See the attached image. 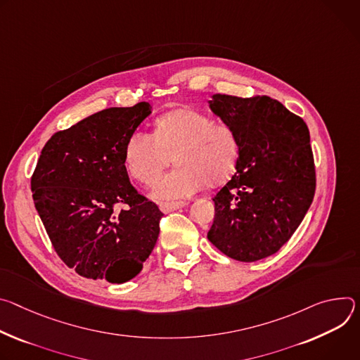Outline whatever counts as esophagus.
Returning <instances> with one entry per match:
<instances>
[{"mask_svg": "<svg viewBox=\"0 0 360 360\" xmlns=\"http://www.w3.org/2000/svg\"><path fill=\"white\" fill-rule=\"evenodd\" d=\"M187 203L186 202H166V203H160L158 205V207H160V210H162L163 213H170V212H173V210H177V209H181V207H184Z\"/></svg>", "mask_w": 360, "mask_h": 360, "instance_id": "1", "label": "esophagus"}]
</instances>
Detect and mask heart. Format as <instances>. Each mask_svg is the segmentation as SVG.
<instances>
[{
  "label": "heart",
  "instance_id": "heart-1",
  "mask_svg": "<svg viewBox=\"0 0 360 360\" xmlns=\"http://www.w3.org/2000/svg\"><path fill=\"white\" fill-rule=\"evenodd\" d=\"M240 141L236 130L193 108H179L160 117L153 136L136 131L124 148V166L141 184H153L163 170L177 166L153 190L157 200H176L203 184L217 187L234 173Z\"/></svg>",
  "mask_w": 360,
  "mask_h": 360
}]
</instances>
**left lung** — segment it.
I'll list each match as a JSON object with an SVG mask.
<instances>
[{
	"mask_svg": "<svg viewBox=\"0 0 360 360\" xmlns=\"http://www.w3.org/2000/svg\"><path fill=\"white\" fill-rule=\"evenodd\" d=\"M210 110L231 126L240 155L231 180L214 195L209 240L226 256L256 262L281 249L302 223L316 173L306 123L267 96L214 94Z\"/></svg>",
	"mask_w": 360,
	"mask_h": 360,
	"instance_id": "1",
	"label": "left lung"
}]
</instances>
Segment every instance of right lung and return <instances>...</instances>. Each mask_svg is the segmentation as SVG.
<instances>
[{"label": "right lung", "mask_w": 360, "mask_h": 360, "mask_svg": "<svg viewBox=\"0 0 360 360\" xmlns=\"http://www.w3.org/2000/svg\"><path fill=\"white\" fill-rule=\"evenodd\" d=\"M150 114L146 101L105 108L56 133L38 158L35 209L57 255L79 276L126 283L155 246L163 213L137 193L124 166L126 143ZM117 204L128 209L115 215Z\"/></svg>", "instance_id": "1"}]
</instances>
